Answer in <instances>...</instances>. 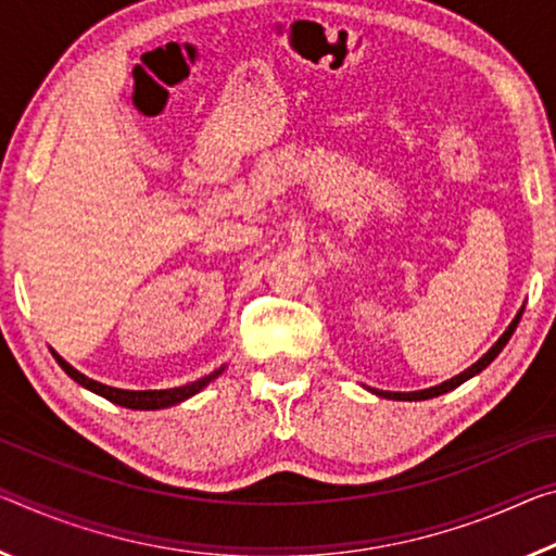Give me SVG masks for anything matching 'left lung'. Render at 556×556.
Here are the masks:
<instances>
[{"mask_svg": "<svg viewBox=\"0 0 556 556\" xmlns=\"http://www.w3.org/2000/svg\"><path fill=\"white\" fill-rule=\"evenodd\" d=\"M522 312H525V309H519V312H517V316L513 319V324H509L507 329H505V333H502V337H500L495 343H492V349L488 351V354H484L482 358L475 361V364H472L470 368H465L463 374L453 376L451 381H443L440 386H433V389L410 391V393H393V391H378V389H368V391L376 393V395H381V399H389V401H428V399H435V395H443V393H447V391L457 389V386H463L465 381H470L472 376L482 374L484 368H488V366L492 364V361H495V358L500 356V351L507 346V341H509V339H513V333H515V329H517V324H519V319H522Z\"/></svg>", "mask_w": 556, "mask_h": 556, "instance_id": "left-lung-1", "label": "left lung"}]
</instances>
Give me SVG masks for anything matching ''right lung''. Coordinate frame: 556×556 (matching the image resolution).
I'll return each instance as SVG.
<instances>
[{
	"instance_id": "add662e5",
	"label": "right lung",
	"mask_w": 556,
	"mask_h": 556,
	"mask_svg": "<svg viewBox=\"0 0 556 556\" xmlns=\"http://www.w3.org/2000/svg\"><path fill=\"white\" fill-rule=\"evenodd\" d=\"M51 354H54V358L59 361V366L64 368V371L74 378V381L78 386H84V389H88L96 395H103L105 401L116 403V405H123V408H134V410H161V408H170V405H178L182 401L192 399V395L200 393L205 386H210L215 381V378L225 371V366H219L217 371L207 374L198 378V381L192 383H185V386H178V389H163V391H126V389H113V386H105V383H99L93 381V378L84 376L81 371H76V368L68 364V361L61 358L54 349H51Z\"/></svg>"
}]
</instances>
